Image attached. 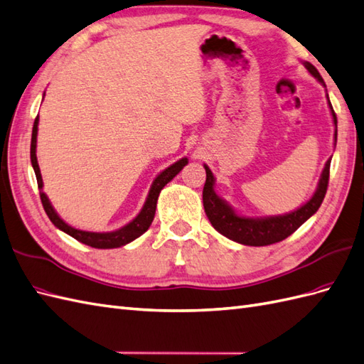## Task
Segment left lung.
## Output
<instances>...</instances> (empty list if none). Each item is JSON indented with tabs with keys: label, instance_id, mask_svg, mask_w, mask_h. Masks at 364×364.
<instances>
[{
	"label": "left lung",
	"instance_id": "left-lung-1",
	"mask_svg": "<svg viewBox=\"0 0 364 364\" xmlns=\"http://www.w3.org/2000/svg\"><path fill=\"white\" fill-rule=\"evenodd\" d=\"M304 67L308 68L312 76L325 85V81L320 76L318 70L311 63H304ZM326 87V85H325ZM329 101V97H328ZM333 124L337 127V116L332 110V105L329 102ZM336 142H337V132H336ZM329 168H331V159L326 162L325 170L321 173V178L317 186L316 194L304 203L297 211L276 215V218H264V219H248L242 218V215L235 214L230 206L219 199L214 193V176L208 166L205 165L206 171V181L203 185V208L206 215L211 222L213 227L218 230L225 237H228L234 242H239L242 245H250V247H264V245H272L287 239L296 231L300 225L306 222L314 213H317L320 205L325 199V194L329 183Z\"/></svg>",
	"mask_w": 364,
	"mask_h": 364
}]
</instances>
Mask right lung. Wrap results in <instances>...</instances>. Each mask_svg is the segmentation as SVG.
<instances>
[{"instance_id": "obj_1", "label": "right lung", "mask_w": 364, "mask_h": 364, "mask_svg": "<svg viewBox=\"0 0 364 364\" xmlns=\"http://www.w3.org/2000/svg\"><path fill=\"white\" fill-rule=\"evenodd\" d=\"M38 116L35 117L33 122V130H32V142H31V161H32V166L36 174V182H38V188H39V198H41L44 211L48 215V219L52 220V223L55 225L56 228H60L61 231L67 232L68 235H72L73 239H76L77 242L85 243L88 247L92 248H100V250H107V248H119L124 247V245L133 242L134 239L142 235L146 230L150 228V225L154 219V213H156V203H158V198L159 193L164 188V186L168 183L176 174H178L183 166L188 164V159L183 158L181 161H178L176 164H173L168 168L164 170L158 178L154 179L149 198H146V202L144 205L142 211L136 215V219H133V222H130L129 225H125L124 228L113 231V232H90V231H81L76 230L70 225H67L60 215L56 214V211L53 210V206L48 202L47 196L43 193V178H41V171H39L38 166V161H36V134H38Z\"/></svg>"}]
</instances>
